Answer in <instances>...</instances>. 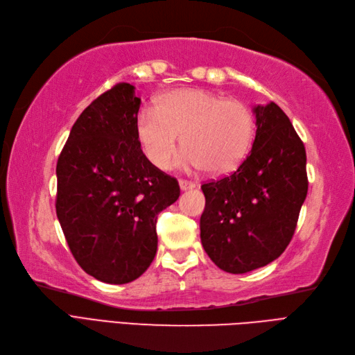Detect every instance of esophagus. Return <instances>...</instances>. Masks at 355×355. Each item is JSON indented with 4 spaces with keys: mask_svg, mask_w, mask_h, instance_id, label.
<instances>
[{
    "mask_svg": "<svg viewBox=\"0 0 355 355\" xmlns=\"http://www.w3.org/2000/svg\"><path fill=\"white\" fill-rule=\"evenodd\" d=\"M194 186V182L193 181H187V180H180V189L181 190H189V189H193Z\"/></svg>",
    "mask_w": 355,
    "mask_h": 355,
    "instance_id": "34e87169",
    "label": "esophagus"
}]
</instances>
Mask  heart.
Returning a JSON list of instances; mask_svg holds the SVG:
<instances>
[{
	"label": "heart",
	"mask_w": 355,
	"mask_h": 355,
	"mask_svg": "<svg viewBox=\"0 0 355 355\" xmlns=\"http://www.w3.org/2000/svg\"><path fill=\"white\" fill-rule=\"evenodd\" d=\"M137 139L148 161L168 169L181 141L186 150L181 166L225 174L234 169L252 144L255 121L239 100H224L198 88L174 89L157 98L156 107H144L135 121Z\"/></svg>",
	"instance_id": "obj_1"
}]
</instances>
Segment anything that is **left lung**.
<instances>
[{"label":"left lung","instance_id":"left-lung-1","mask_svg":"<svg viewBox=\"0 0 355 355\" xmlns=\"http://www.w3.org/2000/svg\"><path fill=\"white\" fill-rule=\"evenodd\" d=\"M252 150L234 173L202 184L200 240L216 267L243 274L288 248L308 191L306 155L286 113L255 106Z\"/></svg>","mask_w":355,"mask_h":355}]
</instances>
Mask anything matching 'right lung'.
Here are the masks:
<instances>
[{"label":"right lung","mask_w":355,"mask_h":355,"mask_svg":"<svg viewBox=\"0 0 355 355\" xmlns=\"http://www.w3.org/2000/svg\"><path fill=\"white\" fill-rule=\"evenodd\" d=\"M121 83L79 115L57 161L55 212L76 262L94 279H139L157 249V214L178 181L148 161L137 139L141 100Z\"/></svg>","instance_id":"right-lung-1"}]
</instances>
